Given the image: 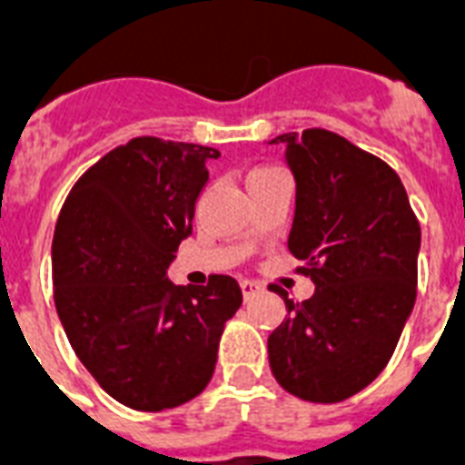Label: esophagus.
Returning a JSON list of instances; mask_svg holds the SVG:
<instances>
[{
	"mask_svg": "<svg viewBox=\"0 0 465 465\" xmlns=\"http://www.w3.org/2000/svg\"><path fill=\"white\" fill-rule=\"evenodd\" d=\"M261 290H262L261 284L253 282V280H243V282H241V292H243V297H246V299L255 297V294H258Z\"/></svg>",
	"mask_w": 465,
	"mask_h": 465,
	"instance_id": "34e87169",
	"label": "esophagus"
}]
</instances>
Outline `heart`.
Masks as SVG:
<instances>
[{"label":"heart","mask_w":465,"mask_h":465,"mask_svg":"<svg viewBox=\"0 0 465 465\" xmlns=\"http://www.w3.org/2000/svg\"><path fill=\"white\" fill-rule=\"evenodd\" d=\"M268 171H272V168H270V166H261V168H253V171H251V173H248V175H255V173H268Z\"/></svg>","instance_id":"b5f03b06"}]
</instances>
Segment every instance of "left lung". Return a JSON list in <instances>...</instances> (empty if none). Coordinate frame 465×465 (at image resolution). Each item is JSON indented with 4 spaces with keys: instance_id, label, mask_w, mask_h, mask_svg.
<instances>
[{
    "instance_id": "obj_1",
    "label": "left lung",
    "mask_w": 465,
    "mask_h": 465,
    "mask_svg": "<svg viewBox=\"0 0 465 465\" xmlns=\"http://www.w3.org/2000/svg\"><path fill=\"white\" fill-rule=\"evenodd\" d=\"M297 195L292 255L316 292L287 304L268 338L270 369L294 396L338 403L389 364L418 297L420 224L389 163L328 130L280 134Z\"/></svg>"
}]
</instances>
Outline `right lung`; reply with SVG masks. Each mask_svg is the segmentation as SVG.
<instances>
[{
  "instance_id": "1",
  "label": "right lung",
  "mask_w": 465,
  "mask_h": 465,
  "mask_svg": "<svg viewBox=\"0 0 465 465\" xmlns=\"http://www.w3.org/2000/svg\"><path fill=\"white\" fill-rule=\"evenodd\" d=\"M219 152L137 137L76 181L53 239L54 306L76 357L127 408L159 412L210 383L224 323L241 306L233 277L175 287L168 265L193 233Z\"/></svg>"
}]
</instances>
